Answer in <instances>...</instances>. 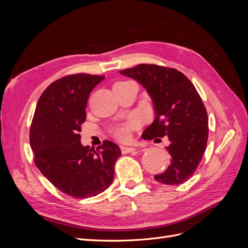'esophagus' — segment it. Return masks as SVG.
<instances>
[{
	"mask_svg": "<svg viewBox=\"0 0 248 248\" xmlns=\"http://www.w3.org/2000/svg\"><path fill=\"white\" fill-rule=\"evenodd\" d=\"M120 149H121V152L123 154H127V153H131V152H134L136 151V148H132V147H126V146H121L120 147Z\"/></svg>",
	"mask_w": 248,
	"mask_h": 248,
	"instance_id": "34e87169",
	"label": "esophagus"
}]
</instances>
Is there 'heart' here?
I'll use <instances>...</instances> for the list:
<instances>
[{
    "instance_id": "obj_1",
    "label": "heart",
    "mask_w": 248,
    "mask_h": 248,
    "mask_svg": "<svg viewBox=\"0 0 248 248\" xmlns=\"http://www.w3.org/2000/svg\"><path fill=\"white\" fill-rule=\"evenodd\" d=\"M117 84H122V82H117ZM139 122H140V120L138 117H131L127 122L117 126L116 128L112 130V133H114V136L119 140H127L129 138L130 130L132 128H134L136 126H138Z\"/></svg>"
}]
</instances>
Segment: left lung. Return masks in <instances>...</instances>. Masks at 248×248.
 I'll return each mask as SVG.
<instances>
[{"label": "left lung", "mask_w": 248, "mask_h": 248, "mask_svg": "<svg viewBox=\"0 0 248 248\" xmlns=\"http://www.w3.org/2000/svg\"><path fill=\"white\" fill-rule=\"evenodd\" d=\"M139 81L153 101L155 119L142 133L144 140L168 137L171 160L156 181L179 185L188 180L202 158L208 140V115L197 89L182 72L154 64L121 70Z\"/></svg>", "instance_id": "left-lung-1"}]
</instances>
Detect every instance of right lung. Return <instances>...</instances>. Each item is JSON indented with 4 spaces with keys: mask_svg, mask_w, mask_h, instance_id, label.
Masks as SVG:
<instances>
[{
    "mask_svg": "<svg viewBox=\"0 0 248 248\" xmlns=\"http://www.w3.org/2000/svg\"><path fill=\"white\" fill-rule=\"evenodd\" d=\"M103 79L104 76L78 73L52 82L37 102L30 130L36 167L59 190L77 199L108 188L121 156L112 141L104 140L96 151L80 142L89 95Z\"/></svg>",
    "mask_w": 248,
    "mask_h": 248,
    "instance_id": "add662e5",
    "label": "right lung"
}]
</instances>
